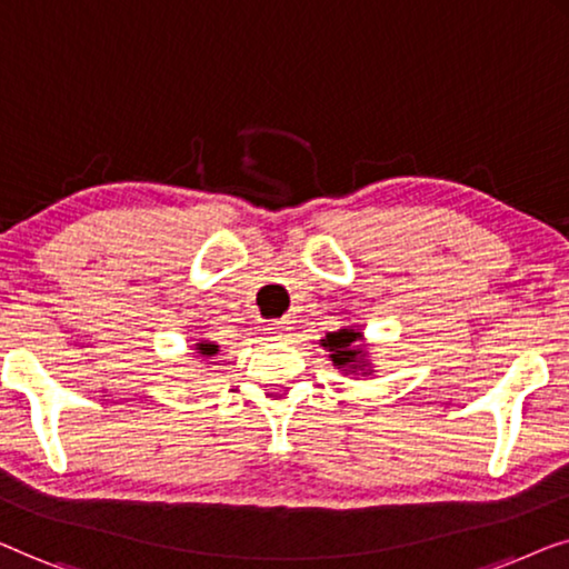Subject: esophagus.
<instances>
[{
	"label": "esophagus",
	"instance_id": "1",
	"mask_svg": "<svg viewBox=\"0 0 569 569\" xmlns=\"http://www.w3.org/2000/svg\"><path fill=\"white\" fill-rule=\"evenodd\" d=\"M288 330H291V327H288V322H276V325L268 327V335L273 340H283V338H288Z\"/></svg>",
	"mask_w": 569,
	"mask_h": 569
}]
</instances>
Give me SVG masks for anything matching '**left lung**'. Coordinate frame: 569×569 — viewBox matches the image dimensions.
I'll return each mask as SVG.
<instances>
[{
  "label": "left lung",
  "mask_w": 569,
  "mask_h": 569,
  "mask_svg": "<svg viewBox=\"0 0 569 569\" xmlns=\"http://www.w3.org/2000/svg\"><path fill=\"white\" fill-rule=\"evenodd\" d=\"M356 340H361V332H353V330H338V332H330L327 338L322 340V346L330 350V358L332 363L338 368H346V366H353V363H361L363 361V348L356 346Z\"/></svg>",
  "instance_id": "8db88e82"
}]
</instances>
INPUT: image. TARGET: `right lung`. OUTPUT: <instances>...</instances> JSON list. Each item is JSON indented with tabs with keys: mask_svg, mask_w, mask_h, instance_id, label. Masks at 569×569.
Returning a JSON list of instances; mask_svg holds the SVG:
<instances>
[{
	"mask_svg": "<svg viewBox=\"0 0 569 569\" xmlns=\"http://www.w3.org/2000/svg\"><path fill=\"white\" fill-rule=\"evenodd\" d=\"M198 350H201L203 356H213L216 353V346H211V342H198Z\"/></svg>",
	"mask_w": 569,
	"mask_h": 569,
	"instance_id": "obj_1",
	"label": "right lung"
}]
</instances>
